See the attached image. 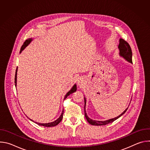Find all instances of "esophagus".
Wrapping results in <instances>:
<instances>
[{
    "mask_svg": "<svg viewBox=\"0 0 150 150\" xmlns=\"http://www.w3.org/2000/svg\"><path fill=\"white\" fill-rule=\"evenodd\" d=\"M84 79L82 77H79L78 78V80H77V83H78V85H79V87H81L82 86V85H83L84 83Z\"/></svg>",
    "mask_w": 150,
    "mask_h": 150,
    "instance_id": "obj_1",
    "label": "esophagus"
}]
</instances>
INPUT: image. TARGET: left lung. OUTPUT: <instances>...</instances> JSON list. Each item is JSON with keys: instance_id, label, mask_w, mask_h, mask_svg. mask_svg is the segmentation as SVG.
Listing matches in <instances>:
<instances>
[{"instance_id": "1", "label": "left lung", "mask_w": 150, "mask_h": 150, "mask_svg": "<svg viewBox=\"0 0 150 150\" xmlns=\"http://www.w3.org/2000/svg\"><path fill=\"white\" fill-rule=\"evenodd\" d=\"M118 49L119 50V56L120 57H122L123 58H124L128 62L132 63V53L131 48L129 45L128 44L126 41H125L122 38L119 39V44L118 45ZM84 102H85V104H84V113H85V118H86L87 122L90 124H91L92 125H95V126L105 125H108L109 123H110L114 122L115 120H116V119L119 118L121 116H122L126 112V110L127 109V108H126L123 112L122 113H121L120 115H119L118 116H117L116 117L110 119L106 120H104V121L95 120H93V119H90L87 116L86 111H85V106H86V98H85V97H84Z\"/></svg>"}]
</instances>
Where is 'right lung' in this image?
Wrapping results in <instances>:
<instances>
[{"label":"right lung","instance_id":"right-lung-1","mask_svg":"<svg viewBox=\"0 0 150 150\" xmlns=\"http://www.w3.org/2000/svg\"><path fill=\"white\" fill-rule=\"evenodd\" d=\"M33 41V38H28V40H27L25 42H24V45L22 46V47H21V50H20V53L22 52V51L23 50H24V49L27 47V46H28L29 45H30V42H31ZM17 71H18V68H16V73H15V87H16V79H17ZM76 84H74V86L72 87V88L67 93V94L65 95V97H64V100H65L68 96H69L70 94H72L73 93H74V92H75L76 91ZM63 109L62 110V113H61V115H60V116H59V117L57 119H56L55 121H54V122H50V123H38V122H34V120H31V119H30V120H31V121H33V122H35V123H37V125H40V126H45V127H53V126H56L57 125H58L60 122H61V120H62V119H63Z\"/></svg>","mask_w":150,"mask_h":150}]
</instances>
